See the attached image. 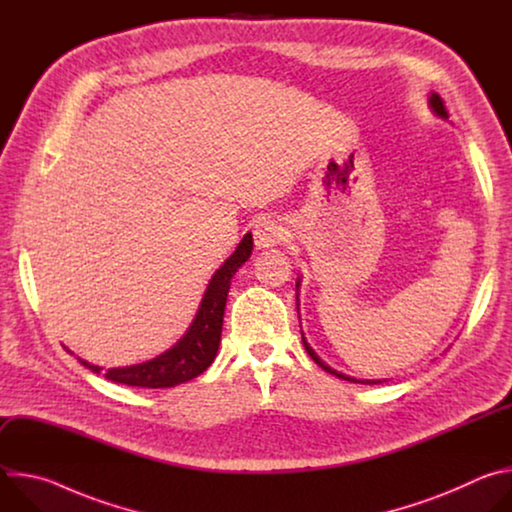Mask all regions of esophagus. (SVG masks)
<instances>
[{
	"label": "esophagus",
	"mask_w": 512,
	"mask_h": 512,
	"mask_svg": "<svg viewBox=\"0 0 512 512\" xmlns=\"http://www.w3.org/2000/svg\"><path fill=\"white\" fill-rule=\"evenodd\" d=\"M283 227L277 221H271V218H263L253 229V237H255V245L257 247H273L279 245L283 241Z\"/></svg>",
	"instance_id": "obj_1"
}]
</instances>
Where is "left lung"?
<instances>
[{
    "label": "left lung",
    "instance_id": "left-lung-1",
    "mask_svg": "<svg viewBox=\"0 0 512 512\" xmlns=\"http://www.w3.org/2000/svg\"><path fill=\"white\" fill-rule=\"evenodd\" d=\"M429 103H431V107H433V111L437 113V115H440V117H444V119H448V111H446V105H444V101H442V97L440 95H431L429 97ZM304 338V336H302ZM304 346H306V350H308V354L314 358V362H318L320 364V367L326 371V373H332V375H336L338 379H344V381H350V383H364V385H379L381 381H356V379H350V377H346V375H342V373H336V371H332L330 367H328V364H324L318 356H316V352L310 348V344L304 340Z\"/></svg>",
    "mask_w": 512,
    "mask_h": 512
}]
</instances>
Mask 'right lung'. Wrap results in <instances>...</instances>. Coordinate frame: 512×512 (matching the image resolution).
I'll return each mask as SVG.
<instances>
[{
  "instance_id": "1",
  "label": "right lung",
  "mask_w": 512,
  "mask_h": 512,
  "mask_svg": "<svg viewBox=\"0 0 512 512\" xmlns=\"http://www.w3.org/2000/svg\"><path fill=\"white\" fill-rule=\"evenodd\" d=\"M251 251L253 237L247 233L239 243L237 251L212 275L192 326L174 348L154 360L133 364V367L109 369L105 373V379L127 387L166 389L186 383L204 373L216 356L218 344H221L223 314L227 306V294L231 289V279L237 269L249 259ZM81 364H85L93 373L101 371V367H95V364H89L85 360H81Z\"/></svg>"
}]
</instances>
